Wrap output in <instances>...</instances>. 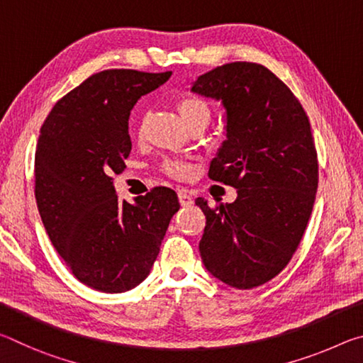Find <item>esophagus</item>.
<instances>
[{
	"mask_svg": "<svg viewBox=\"0 0 363 363\" xmlns=\"http://www.w3.org/2000/svg\"><path fill=\"white\" fill-rule=\"evenodd\" d=\"M177 196H179V203L181 206H190L194 203V199L187 194L186 189H181L179 192H177Z\"/></svg>",
	"mask_w": 363,
	"mask_h": 363,
	"instance_id": "esophagus-1",
	"label": "esophagus"
}]
</instances>
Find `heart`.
<instances>
[{"mask_svg": "<svg viewBox=\"0 0 363 363\" xmlns=\"http://www.w3.org/2000/svg\"><path fill=\"white\" fill-rule=\"evenodd\" d=\"M177 112L184 121V125L190 126L194 123H203L206 126L211 120V107L206 101L200 99V97H184L179 102H177ZM164 173L169 176L177 177V179H182L190 173V167L186 162H177V160H169L163 164Z\"/></svg>", "mask_w": 363, "mask_h": 363, "instance_id": "obj_1", "label": "heart"}]
</instances>
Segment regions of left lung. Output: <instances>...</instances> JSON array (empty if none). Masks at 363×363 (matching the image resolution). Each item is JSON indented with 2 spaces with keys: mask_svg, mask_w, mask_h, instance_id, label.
I'll return each mask as SVG.
<instances>
[{
  "mask_svg": "<svg viewBox=\"0 0 363 363\" xmlns=\"http://www.w3.org/2000/svg\"><path fill=\"white\" fill-rule=\"evenodd\" d=\"M190 91L224 108L225 140L208 174L237 189L233 203L195 200L206 216L201 261L214 279L250 290L285 269L311 218L318 184L311 123L290 88L259 64L218 67Z\"/></svg>",
  "mask_w": 363,
  "mask_h": 363,
  "instance_id": "obj_1",
  "label": "left lung"
}]
</instances>
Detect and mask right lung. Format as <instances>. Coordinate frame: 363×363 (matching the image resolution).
I'll use <instances>...</instances> for the list:
<instances>
[{
  "label": "right lung",
  "mask_w": 363,
  "mask_h": 363,
  "mask_svg": "<svg viewBox=\"0 0 363 363\" xmlns=\"http://www.w3.org/2000/svg\"><path fill=\"white\" fill-rule=\"evenodd\" d=\"M169 77L99 72L57 101L41 126L35 152L41 220L73 275L97 291L123 293L145 280L179 210L168 187L128 203L118 200L112 181L131 153L133 107Z\"/></svg>",
  "instance_id": "right-lung-1"
}]
</instances>
